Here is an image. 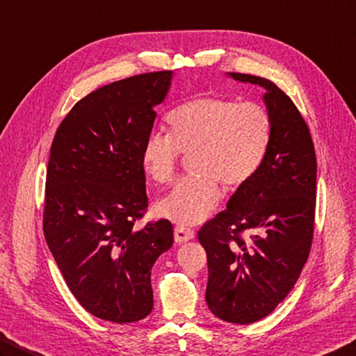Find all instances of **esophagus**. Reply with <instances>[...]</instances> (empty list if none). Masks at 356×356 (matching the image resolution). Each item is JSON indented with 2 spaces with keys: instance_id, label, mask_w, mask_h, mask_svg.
<instances>
[{
  "instance_id": "34e87169",
  "label": "esophagus",
  "mask_w": 356,
  "mask_h": 356,
  "mask_svg": "<svg viewBox=\"0 0 356 356\" xmlns=\"http://www.w3.org/2000/svg\"><path fill=\"white\" fill-rule=\"evenodd\" d=\"M173 236H175V243L181 245V243H186V241H188V240H192L195 237V232L188 228L175 227Z\"/></svg>"
}]
</instances>
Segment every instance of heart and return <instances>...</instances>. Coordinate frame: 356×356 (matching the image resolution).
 Returning <instances> with one entry per match:
<instances>
[{
  "mask_svg": "<svg viewBox=\"0 0 356 356\" xmlns=\"http://www.w3.org/2000/svg\"><path fill=\"white\" fill-rule=\"evenodd\" d=\"M168 134L152 131L140 152L142 170L166 186L175 177L179 155L190 157L193 177L181 181L157 204L161 218L184 227L210 216L225 193L237 192L254 178L272 138V119L258 102L197 97L168 116Z\"/></svg>",
  "mask_w": 356,
  "mask_h": 356,
  "instance_id": "heart-1",
  "label": "heart"
}]
</instances>
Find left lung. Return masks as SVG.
Masks as SVG:
<instances>
[{
    "instance_id": "left-lung-1",
    "label": "left lung",
    "mask_w": 356,
    "mask_h": 356,
    "mask_svg": "<svg viewBox=\"0 0 356 356\" xmlns=\"http://www.w3.org/2000/svg\"><path fill=\"white\" fill-rule=\"evenodd\" d=\"M264 89L272 138L261 166L227 210L197 232L207 252V305L225 322L248 325L268 316L296 284L314 232L317 161L305 120L278 86L228 72Z\"/></svg>"
}]
</instances>
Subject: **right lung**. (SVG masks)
I'll return each mask as SVG.
<instances>
[{"mask_svg":"<svg viewBox=\"0 0 356 356\" xmlns=\"http://www.w3.org/2000/svg\"><path fill=\"white\" fill-rule=\"evenodd\" d=\"M172 75L102 86L75 104L51 145L43 234L69 290L107 322L151 313V268L173 245L166 219L134 229L148 207L140 152Z\"/></svg>","mask_w":356,"mask_h":356,"instance_id":"obj_1","label":"right lung"}]
</instances>
